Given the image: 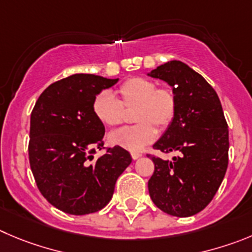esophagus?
<instances>
[{
    "mask_svg": "<svg viewBox=\"0 0 252 252\" xmlns=\"http://www.w3.org/2000/svg\"><path fill=\"white\" fill-rule=\"evenodd\" d=\"M140 157H142V153L131 152V158H133L134 160H135V159H138V158H140Z\"/></svg>",
    "mask_w": 252,
    "mask_h": 252,
    "instance_id": "esophagus-1",
    "label": "esophagus"
}]
</instances>
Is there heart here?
I'll return each instance as SVG.
<instances>
[{"instance_id":"obj_1","label":"heart","mask_w":252,"mask_h":252,"mask_svg":"<svg viewBox=\"0 0 252 252\" xmlns=\"http://www.w3.org/2000/svg\"><path fill=\"white\" fill-rule=\"evenodd\" d=\"M119 99L110 92H102L94 98L93 113L104 126L113 128L126 119V109H135L133 121L137 126H126L109 134L110 144L139 152L155 139L159 130H165L178 112V97L170 87L143 77L128 79L118 89Z\"/></svg>"}]
</instances>
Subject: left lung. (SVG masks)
I'll return each mask as SVG.
<instances>
[{
	"mask_svg": "<svg viewBox=\"0 0 252 252\" xmlns=\"http://www.w3.org/2000/svg\"><path fill=\"white\" fill-rule=\"evenodd\" d=\"M148 76L165 81L178 97L173 123L153 145L176 155L168 160L148 154L154 163L149 195L164 213L188 218L206 208L224 179L229 163L226 119L213 87L185 63L170 61Z\"/></svg>",
	"mask_w": 252,
	"mask_h": 252,
	"instance_id": "obj_1",
	"label": "left lung"
}]
</instances>
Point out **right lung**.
I'll use <instances>...</instances> for the list:
<instances>
[{"label":"right lung","mask_w":252,"mask_h":252,"mask_svg":"<svg viewBox=\"0 0 252 252\" xmlns=\"http://www.w3.org/2000/svg\"><path fill=\"white\" fill-rule=\"evenodd\" d=\"M117 82L73 74L47 87L31 113V170L47 201L67 214L86 215L104 208L131 163L119 145L94 159L95 148H103L105 128L94 115L93 100Z\"/></svg>","instance_id":"obj_1"}]
</instances>
